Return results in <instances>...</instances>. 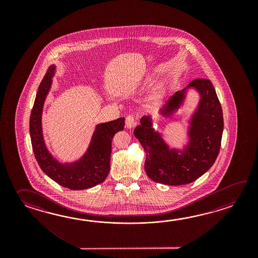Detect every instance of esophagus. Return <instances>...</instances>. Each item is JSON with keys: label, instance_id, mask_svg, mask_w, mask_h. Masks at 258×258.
<instances>
[{"label": "esophagus", "instance_id": "1", "mask_svg": "<svg viewBox=\"0 0 258 258\" xmlns=\"http://www.w3.org/2000/svg\"><path fill=\"white\" fill-rule=\"evenodd\" d=\"M136 118H135V115H133V114H129V115L127 116L126 118H125V126L127 128H129V129H131L133 127L136 125Z\"/></svg>", "mask_w": 258, "mask_h": 258}]
</instances>
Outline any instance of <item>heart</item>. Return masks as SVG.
Here are the masks:
<instances>
[{"mask_svg": "<svg viewBox=\"0 0 258 258\" xmlns=\"http://www.w3.org/2000/svg\"><path fill=\"white\" fill-rule=\"evenodd\" d=\"M160 98H161V94H160V92H159V93L156 94V96H155V98H154V99L157 100V99H159Z\"/></svg>", "mask_w": 258, "mask_h": 258, "instance_id": "heart-1", "label": "heart"}]
</instances>
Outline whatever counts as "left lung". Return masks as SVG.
<instances>
[{
	"label": "left lung",
	"instance_id": "1",
	"mask_svg": "<svg viewBox=\"0 0 258 258\" xmlns=\"http://www.w3.org/2000/svg\"><path fill=\"white\" fill-rule=\"evenodd\" d=\"M197 88L201 95L200 103L192 117L190 141L184 151L169 149L159 133L151 128V119L143 117L134 135L146 152L145 170L156 182L168 185L191 183L214 164L219 155L223 132V114L215 88L209 79L197 78L187 88ZM183 99L178 91L165 106V113L176 110Z\"/></svg>",
	"mask_w": 258,
	"mask_h": 258
}]
</instances>
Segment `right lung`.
Returning a JSON list of instances; mask_svg holds the SVG:
<instances>
[{
	"mask_svg": "<svg viewBox=\"0 0 258 258\" xmlns=\"http://www.w3.org/2000/svg\"><path fill=\"white\" fill-rule=\"evenodd\" d=\"M54 66H49L39 85L29 120L34 155L40 169L58 184L71 190H83L104 181L110 171L111 141L117 132L124 128V118L99 124L88 152L74 164H60L49 153L41 130V112L49 92Z\"/></svg>",
	"mask_w": 258,
	"mask_h": 258,
	"instance_id": "add662e5",
	"label": "right lung"
}]
</instances>
